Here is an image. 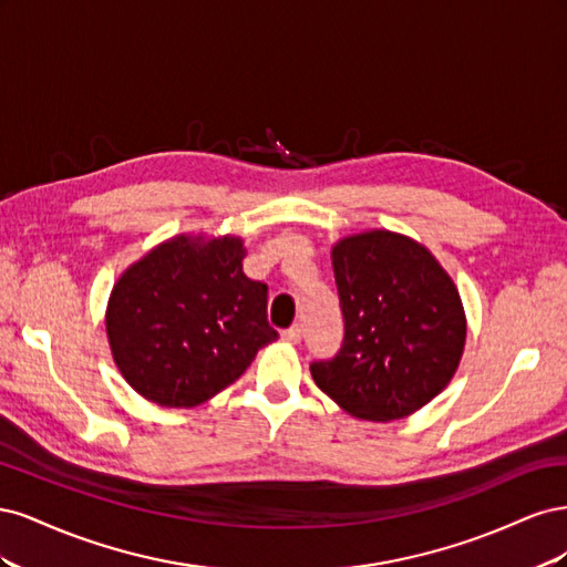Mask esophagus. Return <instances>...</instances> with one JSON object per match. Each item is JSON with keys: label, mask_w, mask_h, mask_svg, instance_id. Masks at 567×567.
<instances>
[{"label": "esophagus", "mask_w": 567, "mask_h": 567, "mask_svg": "<svg viewBox=\"0 0 567 567\" xmlns=\"http://www.w3.org/2000/svg\"><path fill=\"white\" fill-rule=\"evenodd\" d=\"M281 338L286 340V342H300L302 340V329H300V323H296V326H290V329H286L284 333H281Z\"/></svg>", "instance_id": "34e87169"}]
</instances>
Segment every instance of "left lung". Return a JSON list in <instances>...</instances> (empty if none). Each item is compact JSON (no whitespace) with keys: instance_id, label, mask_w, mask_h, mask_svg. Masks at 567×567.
Instances as JSON below:
<instances>
[{"instance_id":"8db88e82","label":"left lung","mask_w":567,"mask_h":567,"mask_svg":"<svg viewBox=\"0 0 567 567\" xmlns=\"http://www.w3.org/2000/svg\"><path fill=\"white\" fill-rule=\"evenodd\" d=\"M346 338L312 362L315 383L364 421L414 414L440 394L466 346L458 290L435 255L388 229L354 234L331 250Z\"/></svg>"}]
</instances>
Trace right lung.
Here are the masks:
<instances>
[{"label": "right lung", "mask_w": 567, "mask_h": 567, "mask_svg": "<svg viewBox=\"0 0 567 567\" xmlns=\"http://www.w3.org/2000/svg\"><path fill=\"white\" fill-rule=\"evenodd\" d=\"M238 236H186L148 250L111 290L106 333L123 379L169 409H192L231 385L277 340L267 286L244 274Z\"/></svg>", "instance_id": "right-lung-1"}]
</instances>
